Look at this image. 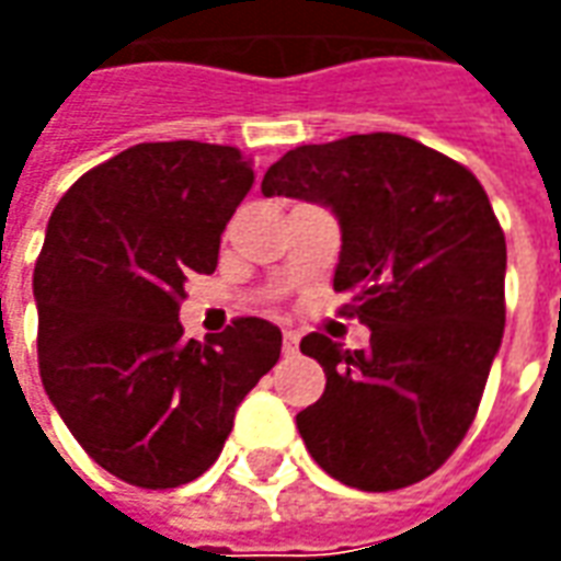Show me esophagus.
<instances>
[{"label": "esophagus", "mask_w": 561, "mask_h": 561, "mask_svg": "<svg viewBox=\"0 0 561 561\" xmlns=\"http://www.w3.org/2000/svg\"><path fill=\"white\" fill-rule=\"evenodd\" d=\"M297 342H300V336H297L294 330H285V333H282V352L294 354L297 352Z\"/></svg>", "instance_id": "esophagus-1"}]
</instances>
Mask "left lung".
Masks as SVG:
<instances>
[{
  "mask_svg": "<svg viewBox=\"0 0 561 561\" xmlns=\"http://www.w3.org/2000/svg\"><path fill=\"white\" fill-rule=\"evenodd\" d=\"M267 197L336 213V291L373 330L360 352L309 333L324 393L297 414L330 478L388 493L430 478L481 405L505 330V231L478 176L405 135L373 131L288 149L264 173Z\"/></svg>",
  "mask_w": 561,
  "mask_h": 561,
  "instance_id": "8db88e82",
  "label": "left lung"
}]
</instances>
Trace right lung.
Segmentation results:
<instances>
[{"instance_id":"obj_1","label":"right lung","mask_w":561,"mask_h":561,"mask_svg":"<svg viewBox=\"0 0 561 561\" xmlns=\"http://www.w3.org/2000/svg\"><path fill=\"white\" fill-rule=\"evenodd\" d=\"M255 183L237 147L123 149L56 204L35 264L47 397L104 471L144 490L201 478L233 412L282 352L264 318L185 340V276L213 273L225 225Z\"/></svg>"}]
</instances>
